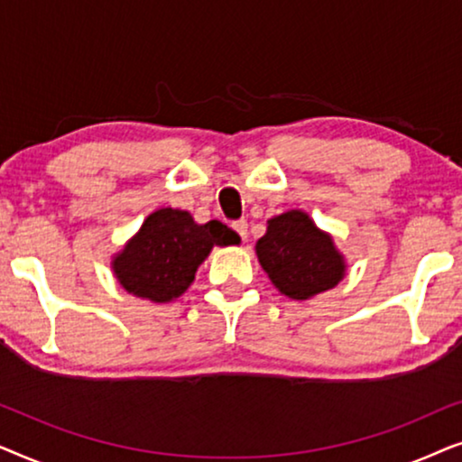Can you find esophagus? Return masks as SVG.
<instances>
[{"label":"esophagus","instance_id":"1","mask_svg":"<svg viewBox=\"0 0 462 462\" xmlns=\"http://www.w3.org/2000/svg\"><path fill=\"white\" fill-rule=\"evenodd\" d=\"M231 226H233V231H236L237 236L244 239V242H245V239H248V223H245L244 218L242 220H233Z\"/></svg>","mask_w":462,"mask_h":462}]
</instances>
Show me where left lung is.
<instances>
[{
    "mask_svg": "<svg viewBox=\"0 0 462 462\" xmlns=\"http://www.w3.org/2000/svg\"><path fill=\"white\" fill-rule=\"evenodd\" d=\"M256 254L275 288L296 300L326 292L345 275L343 256L330 236L300 210L271 218L267 233L258 239Z\"/></svg>",
    "mask_w": 462,
    "mask_h": 462,
    "instance_id": "8db88e82",
    "label": "left lung"
}]
</instances>
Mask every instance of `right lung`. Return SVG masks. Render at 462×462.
<instances>
[{"mask_svg": "<svg viewBox=\"0 0 462 462\" xmlns=\"http://www.w3.org/2000/svg\"><path fill=\"white\" fill-rule=\"evenodd\" d=\"M231 244H239L237 233L220 220L198 225L185 210L162 208L117 254L113 271L134 296L170 302L189 288L212 245Z\"/></svg>", "mask_w": 462, "mask_h": 462, "instance_id": "right-lung-1", "label": "right lung"}]
</instances>
